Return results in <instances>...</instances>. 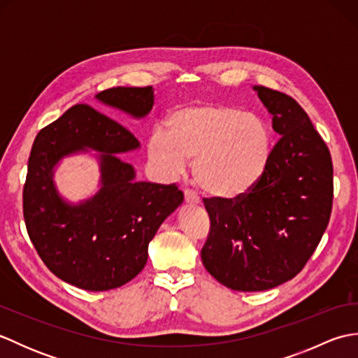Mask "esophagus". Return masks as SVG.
<instances>
[{
	"label": "esophagus",
	"instance_id": "1",
	"mask_svg": "<svg viewBox=\"0 0 358 358\" xmlns=\"http://www.w3.org/2000/svg\"><path fill=\"white\" fill-rule=\"evenodd\" d=\"M185 203H186V204H196V203H200V196L196 195L195 192L189 191V189H186V191H185Z\"/></svg>",
	"mask_w": 358,
	"mask_h": 358
}]
</instances>
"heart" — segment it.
<instances>
[{"mask_svg": "<svg viewBox=\"0 0 358 358\" xmlns=\"http://www.w3.org/2000/svg\"><path fill=\"white\" fill-rule=\"evenodd\" d=\"M150 162L167 175L181 173L194 160L204 192L231 200L246 195L268 169L272 135L257 113L234 106L194 103L175 109L167 134L155 131L148 143Z\"/></svg>", "mask_w": 358, "mask_h": 358, "instance_id": "b5f03b06", "label": "heart"}]
</instances>
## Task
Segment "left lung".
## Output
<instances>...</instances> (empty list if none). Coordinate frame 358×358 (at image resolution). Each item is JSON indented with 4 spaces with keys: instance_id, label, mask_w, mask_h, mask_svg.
<instances>
[{
    "instance_id": "obj_1",
    "label": "left lung",
    "mask_w": 358,
    "mask_h": 358,
    "mask_svg": "<svg viewBox=\"0 0 358 358\" xmlns=\"http://www.w3.org/2000/svg\"><path fill=\"white\" fill-rule=\"evenodd\" d=\"M280 140L263 178L238 199H204L210 229L204 268L234 291H268L299 273L328 227L332 159L294 98L254 86Z\"/></svg>"
}]
</instances>
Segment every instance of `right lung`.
Wrapping results in <instances>:
<instances>
[{"mask_svg": "<svg viewBox=\"0 0 358 358\" xmlns=\"http://www.w3.org/2000/svg\"><path fill=\"white\" fill-rule=\"evenodd\" d=\"M106 106L144 118L154 106L148 87H112L96 94ZM140 148L118 121L75 104L38 132L30 150L22 212L30 241L52 273L85 291H109L143 271L158 227L183 203L175 185L135 181L134 167L118 155ZM95 150L102 187L77 205L66 202L52 181L64 156Z\"/></svg>", "mask_w": 358, "mask_h": 358, "instance_id": "add662e5", "label": "right lung"}]
</instances>
